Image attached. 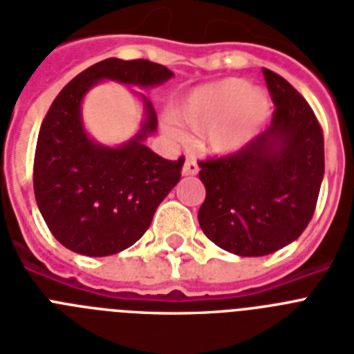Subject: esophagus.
<instances>
[{"instance_id": "1", "label": "esophagus", "mask_w": 354, "mask_h": 354, "mask_svg": "<svg viewBox=\"0 0 354 354\" xmlns=\"http://www.w3.org/2000/svg\"><path fill=\"white\" fill-rule=\"evenodd\" d=\"M182 174H183V176H196V174H198V163L192 156H189L185 160V165H183Z\"/></svg>"}]
</instances>
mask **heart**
<instances>
[{
  "label": "heart",
  "mask_w": 354,
  "mask_h": 354,
  "mask_svg": "<svg viewBox=\"0 0 354 354\" xmlns=\"http://www.w3.org/2000/svg\"><path fill=\"white\" fill-rule=\"evenodd\" d=\"M271 102L261 88L227 77L192 88L172 107L178 123L202 132L203 147L212 154L236 152L257 136L269 118ZM169 136L182 140L183 132L176 123H165Z\"/></svg>",
  "instance_id": "heart-1"
}]
</instances>
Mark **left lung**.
Wrapping results in <instances>:
<instances>
[{
	"mask_svg": "<svg viewBox=\"0 0 354 354\" xmlns=\"http://www.w3.org/2000/svg\"><path fill=\"white\" fill-rule=\"evenodd\" d=\"M274 103L271 125L234 154L200 162L205 236L238 257H266L295 242L317 207L324 134L297 88L263 68Z\"/></svg>",
	"mask_w": 354,
	"mask_h": 354,
	"instance_id": "1",
	"label": "left lung"
}]
</instances>
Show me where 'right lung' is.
<instances>
[{
  "label": "right lung",
  "instance_id": "1",
  "mask_svg": "<svg viewBox=\"0 0 354 354\" xmlns=\"http://www.w3.org/2000/svg\"><path fill=\"white\" fill-rule=\"evenodd\" d=\"M174 74L147 59L109 57L85 68L57 94L43 120L34 156V194L57 242L85 257H109L136 243L163 198L180 182L183 158L158 156L145 145L158 118L147 96L145 120L129 142L109 147L88 136L82 102L100 82L158 87Z\"/></svg>",
  "mask_w": 354,
  "mask_h": 354
}]
</instances>
